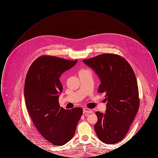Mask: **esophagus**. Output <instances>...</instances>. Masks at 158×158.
Wrapping results in <instances>:
<instances>
[{
  "label": "esophagus",
  "instance_id": "esophagus-1",
  "mask_svg": "<svg viewBox=\"0 0 158 158\" xmlns=\"http://www.w3.org/2000/svg\"><path fill=\"white\" fill-rule=\"evenodd\" d=\"M83 110V113H84L91 114V113H92V111L90 110V109L88 108H84Z\"/></svg>",
  "mask_w": 158,
  "mask_h": 158
}]
</instances>
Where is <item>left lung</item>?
I'll list each match as a JSON object with an SVG mask.
<instances>
[{
    "instance_id": "left-lung-1",
    "label": "left lung",
    "mask_w": 158,
    "mask_h": 158,
    "mask_svg": "<svg viewBox=\"0 0 158 158\" xmlns=\"http://www.w3.org/2000/svg\"><path fill=\"white\" fill-rule=\"evenodd\" d=\"M83 61L98 75V93H105L107 101L105 114L96 112L95 131L102 142L118 143L127 135L139 108L135 73L127 61L115 54H102Z\"/></svg>"
}]
</instances>
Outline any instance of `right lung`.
<instances>
[{"label":"right lung","mask_w":158,"mask_h":158,"mask_svg":"<svg viewBox=\"0 0 158 158\" xmlns=\"http://www.w3.org/2000/svg\"><path fill=\"white\" fill-rule=\"evenodd\" d=\"M77 61L42 56L32 63L26 76L24 96L27 110L41 135L54 146H62L73 137L82 115V108L64 110L59 102L63 90L60 76Z\"/></svg>","instance_id":"add662e5"}]
</instances>
